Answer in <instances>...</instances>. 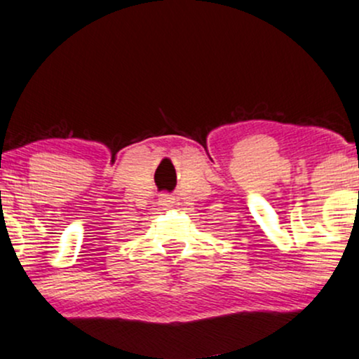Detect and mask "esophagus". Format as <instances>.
Here are the masks:
<instances>
[{
	"label": "esophagus",
	"mask_w": 359,
	"mask_h": 359,
	"mask_svg": "<svg viewBox=\"0 0 359 359\" xmlns=\"http://www.w3.org/2000/svg\"><path fill=\"white\" fill-rule=\"evenodd\" d=\"M160 203H163V205L170 204V203H172V197H168V196H162V197H160Z\"/></svg>",
	"instance_id": "esophagus-1"
}]
</instances>
